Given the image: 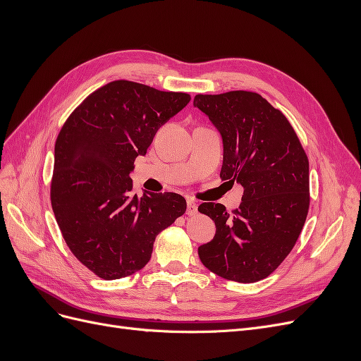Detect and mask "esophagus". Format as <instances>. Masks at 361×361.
Returning a JSON list of instances; mask_svg holds the SVG:
<instances>
[{"instance_id":"34e87169","label":"esophagus","mask_w":361,"mask_h":361,"mask_svg":"<svg viewBox=\"0 0 361 361\" xmlns=\"http://www.w3.org/2000/svg\"><path fill=\"white\" fill-rule=\"evenodd\" d=\"M187 214L188 215H195L197 214V203H195L194 200H187Z\"/></svg>"}]
</instances>
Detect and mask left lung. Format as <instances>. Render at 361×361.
<instances>
[{
	"label": "left lung",
	"mask_w": 361,
	"mask_h": 361,
	"mask_svg": "<svg viewBox=\"0 0 361 361\" xmlns=\"http://www.w3.org/2000/svg\"><path fill=\"white\" fill-rule=\"evenodd\" d=\"M194 106L221 135V179L244 188L233 212L221 203L199 206L216 227L199 257L226 280L259 281L286 259L307 218V155L289 120L257 93L197 94Z\"/></svg>",
	"instance_id": "left-lung-1"
}]
</instances>
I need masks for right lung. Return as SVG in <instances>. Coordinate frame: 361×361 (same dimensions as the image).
I'll use <instances>...</instances> for the list:
<instances>
[{
    "mask_svg": "<svg viewBox=\"0 0 361 361\" xmlns=\"http://www.w3.org/2000/svg\"><path fill=\"white\" fill-rule=\"evenodd\" d=\"M187 93L118 80L93 92L63 125L54 149L51 203L75 257L104 280L140 271L158 233L187 211L176 192H133L130 173Z\"/></svg>",
    "mask_w": 361,
    "mask_h": 361,
    "instance_id": "obj_1",
    "label": "right lung"
}]
</instances>
